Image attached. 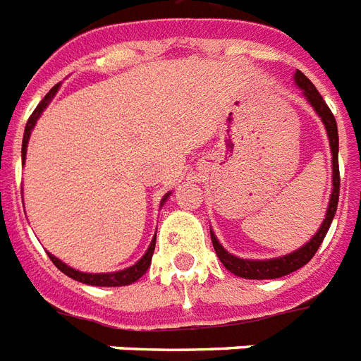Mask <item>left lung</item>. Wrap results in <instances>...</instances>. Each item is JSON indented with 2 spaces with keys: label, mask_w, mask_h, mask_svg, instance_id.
I'll list each match as a JSON object with an SVG mask.
<instances>
[{
  "label": "left lung",
  "mask_w": 361,
  "mask_h": 361,
  "mask_svg": "<svg viewBox=\"0 0 361 361\" xmlns=\"http://www.w3.org/2000/svg\"><path fill=\"white\" fill-rule=\"evenodd\" d=\"M294 82L296 86L302 90V95L307 99V103L313 106V110L319 114V118L322 120L326 127V133H328V140H330V149H331V195L330 202H328V209H326L324 221L314 236L302 245L296 251L288 252V255H283V257L277 258H266V260H252V258H240L236 255H232L221 245L215 232L209 228V234H212V243H214V249L217 252V257L223 262L228 271H232L238 277H243V279H277V277H285V275L296 271L302 266L311 260L314 257V252L319 251L320 243L324 240L326 232L330 228L331 221H334V215L337 212V202H339V135H337V123L336 118L331 114V110L328 109V104L324 103V99L317 92V87L313 86V82L309 80L307 76L303 75L302 71H296L294 73Z\"/></svg>",
  "instance_id": "1"
}]
</instances>
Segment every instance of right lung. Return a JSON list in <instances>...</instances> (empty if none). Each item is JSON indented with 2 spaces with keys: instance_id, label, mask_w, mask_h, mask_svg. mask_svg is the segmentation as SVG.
Returning <instances> with one entry per match:
<instances>
[{
  "instance_id": "add662e5",
  "label": "right lung",
  "mask_w": 361,
  "mask_h": 361,
  "mask_svg": "<svg viewBox=\"0 0 361 361\" xmlns=\"http://www.w3.org/2000/svg\"><path fill=\"white\" fill-rule=\"evenodd\" d=\"M59 86H61V84L54 86L52 90L44 95V99H42L41 103H39V106L33 110V114H31V118L27 120V123H25L24 140H22V163L25 161V153H27V142H30L31 130H33V127H35L37 120L41 118L42 112L47 110L48 104L52 103V99L56 97V93L59 92ZM169 197H170V192H166V195L161 198V206L169 200ZM155 240H157V236H153L152 243H149V247H147V251L144 252V257H142L138 262H135L133 266H129V268L120 269V271H112V274H86V271H78V269L71 268V266H67L63 260H59V258H56L54 255H50V252H48V257H50V260H52L56 268L61 269L67 277L78 281V283H84V285H92V286H125V285H130V283H135V281H138L142 275L147 271L149 264H152L153 251H155Z\"/></svg>"
}]
</instances>
